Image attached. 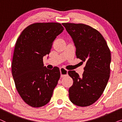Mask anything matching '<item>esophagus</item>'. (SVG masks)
Wrapping results in <instances>:
<instances>
[{
	"instance_id": "1",
	"label": "esophagus",
	"mask_w": 122,
	"mask_h": 122,
	"mask_svg": "<svg viewBox=\"0 0 122 122\" xmlns=\"http://www.w3.org/2000/svg\"><path fill=\"white\" fill-rule=\"evenodd\" d=\"M60 71H61V78L64 77V76H66L68 75V71L67 70L63 68H60Z\"/></svg>"
}]
</instances>
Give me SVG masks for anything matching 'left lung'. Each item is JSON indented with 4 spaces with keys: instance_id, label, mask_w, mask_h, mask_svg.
Listing matches in <instances>:
<instances>
[{
    "instance_id": "obj_1",
    "label": "left lung",
    "mask_w": 122,
    "mask_h": 122,
    "mask_svg": "<svg viewBox=\"0 0 122 122\" xmlns=\"http://www.w3.org/2000/svg\"><path fill=\"white\" fill-rule=\"evenodd\" d=\"M62 25L72 38L76 58L86 63L81 76L74 71L68 72L73 80L69 89L70 101L79 107L89 106L99 99L107 84L111 51L102 35L91 26L68 23Z\"/></svg>"
}]
</instances>
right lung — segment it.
<instances>
[{"label": "right lung", "mask_w": 122, "mask_h": 122, "mask_svg": "<svg viewBox=\"0 0 122 122\" xmlns=\"http://www.w3.org/2000/svg\"><path fill=\"white\" fill-rule=\"evenodd\" d=\"M64 30L58 23H37L30 25L16 41L11 71L21 98L32 107H41L51 100L58 84L59 68L44 66L43 56L49 54L53 42Z\"/></svg>", "instance_id": "obj_1"}]
</instances>
